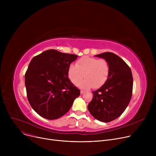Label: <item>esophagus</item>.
<instances>
[{
  "mask_svg": "<svg viewBox=\"0 0 156 156\" xmlns=\"http://www.w3.org/2000/svg\"><path fill=\"white\" fill-rule=\"evenodd\" d=\"M84 92H85V91H84V90H81L80 91V94H83Z\"/></svg>",
  "mask_w": 156,
  "mask_h": 156,
  "instance_id": "34e87169",
  "label": "esophagus"
}]
</instances>
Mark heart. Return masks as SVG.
<instances>
[{"label":"heart","instance_id":"obj_1","mask_svg":"<svg viewBox=\"0 0 156 156\" xmlns=\"http://www.w3.org/2000/svg\"><path fill=\"white\" fill-rule=\"evenodd\" d=\"M110 66L108 61L95 57H84L80 59L76 65L71 64L68 68V75L71 82L77 85L84 76L86 79L78 84L83 88H99L108 79Z\"/></svg>","mask_w":156,"mask_h":156}]
</instances>
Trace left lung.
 <instances>
[{"instance_id": "obj_1", "label": "left lung", "mask_w": 156, "mask_h": 156, "mask_svg": "<svg viewBox=\"0 0 156 156\" xmlns=\"http://www.w3.org/2000/svg\"><path fill=\"white\" fill-rule=\"evenodd\" d=\"M95 56L108 61L110 73L106 82L92 92L88 109L96 119L108 122L119 117L127 108L132 95V73L128 64L115 54L107 52Z\"/></svg>"}]
</instances>
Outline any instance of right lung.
Listing matches in <instances>:
<instances>
[{
    "instance_id": "obj_1",
    "label": "right lung",
    "mask_w": 156,
    "mask_h": 156,
    "mask_svg": "<svg viewBox=\"0 0 156 156\" xmlns=\"http://www.w3.org/2000/svg\"><path fill=\"white\" fill-rule=\"evenodd\" d=\"M77 57L50 49L31 59L25 86L29 103L40 116L50 120L61 118L80 95L68 75L70 64Z\"/></svg>"
}]
</instances>
